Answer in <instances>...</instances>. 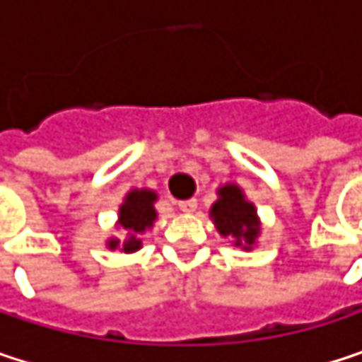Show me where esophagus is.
<instances>
[{"instance_id": "esophagus-1", "label": "esophagus", "mask_w": 362, "mask_h": 362, "mask_svg": "<svg viewBox=\"0 0 362 362\" xmlns=\"http://www.w3.org/2000/svg\"><path fill=\"white\" fill-rule=\"evenodd\" d=\"M178 207H180L182 211L190 214V211H194V209H197V199H186V201H178Z\"/></svg>"}]
</instances>
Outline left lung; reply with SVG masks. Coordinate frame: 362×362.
Returning a JSON list of instances; mask_svg holds the SVG:
<instances>
[{"label": "left lung", "mask_w": 362, "mask_h": 362, "mask_svg": "<svg viewBox=\"0 0 362 362\" xmlns=\"http://www.w3.org/2000/svg\"><path fill=\"white\" fill-rule=\"evenodd\" d=\"M211 218L220 235L235 237V245H243V250H250L259 233L253 205L243 199L241 188L233 184L220 188V199L211 207Z\"/></svg>", "instance_id": "8db88e82"}]
</instances>
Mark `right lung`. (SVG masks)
Returning <instances> with one entry per match:
<instances>
[{
  "mask_svg": "<svg viewBox=\"0 0 362 362\" xmlns=\"http://www.w3.org/2000/svg\"><path fill=\"white\" fill-rule=\"evenodd\" d=\"M157 194L151 190H132L125 197V203L119 209V224L129 233L127 241L123 243V252H136L140 250V239L136 237V233H142L144 228L153 226L155 222V203ZM119 245L117 239L109 241L110 250H115Z\"/></svg>",
  "mask_w": 362,
  "mask_h": 362,
  "instance_id": "add662e5",
  "label": "right lung"
}]
</instances>
